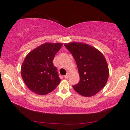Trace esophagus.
I'll list each match as a JSON object with an SVG mask.
<instances>
[{
	"mask_svg": "<svg viewBox=\"0 0 130 130\" xmlns=\"http://www.w3.org/2000/svg\"><path fill=\"white\" fill-rule=\"evenodd\" d=\"M69 73L67 72V74L64 76V78H66V79H67V78L69 77Z\"/></svg>",
	"mask_w": 130,
	"mask_h": 130,
	"instance_id": "34e87169",
	"label": "esophagus"
}]
</instances>
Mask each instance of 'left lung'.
Instances as JSON below:
<instances>
[{
	"label": "left lung",
	"mask_w": 130,
	"mask_h": 130,
	"mask_svg": "<svg viewBox=\"0 0 130 130\" xmlns=\"http://www.w3.org/2000/svg\"><path fill=\"white\" fill-rule=\"evenodd\" d=\"M64 46L73 56L79 71L80 81L73 88L83 96L95 95L105 86L109 77L104 56L96 48L85 43L72 42Z\"/></svg>",
	"instance_id": "left-lung-1"
}]
</instances>
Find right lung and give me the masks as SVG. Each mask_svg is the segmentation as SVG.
I'll list each match as a JSON object with an SVG mask.
<instances>
[{
  "label": "right lung",
  "mask_w": 130,
  "mask_h": 130,
  "mask_svg": "<svg viewBox=\"0 0 130 130\" xmlns=\"http://www.w3.org/2000/svg\"><path fill=\"white\" fill-rule=\"evenodd\" d=\"M62 45L61 43L46 42L26 55L21 66V76L26 86L33 92L46 95L60 83L61 80L53 61Z\"/></svg>",
  "instance_id": "right-lung-1"
}]
</instances>
